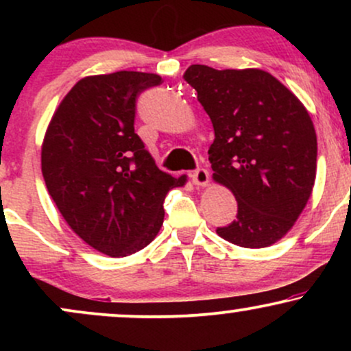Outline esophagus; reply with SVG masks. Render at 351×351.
Listing matches in <instances>:
<instances>
[{
  "label": "esophagus",
  "mask_w": 351,
  "mask_h": 351,
  "mask_svg": "<svg viewBox=\"0 0 351 351\" xmlns=\"http://www.w3.org/2000/svg\"><path fill=\"white\" fill-rule=\"evenodd\" d=\"M191 180L196 186H206L209 183V173L206 168H196V170L191 173Z\"/></svg>",
  "instance_id": "esophagus-1"
}]
</instances>
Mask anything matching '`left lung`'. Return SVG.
<instances>
[{"label":"left lung","mask_w":351,"mask_h":351,"mask_svg":"<svg viewBox=\"0 0 351 351\" xmlns=\"http://www.w3.org/2000/svg\"><path fill=\"white\" fill-rule=\"evenodd\" d=\"M184 80L215 128L213 178L232 191L236 221L216 232L241 247H267L287 234L312 193L317 135L300 100L269 72L195 64Z\"/></svg>","instance_id":"left-lung-1"}]
</instances>
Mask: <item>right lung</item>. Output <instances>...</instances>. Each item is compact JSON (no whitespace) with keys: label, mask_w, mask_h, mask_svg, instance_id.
<instances>
[{"label":"right lung","mask_w":351,"mask_h":351,"mask_svg":"<svg viewBox=\"0 0 351 351\" xmlns=\"http://www.w3.org/2000/svg\"><path fill=\"white\" fill-rule=\"evenodd\" d=\"M162 84L145 72L120 71L79 80L44 136L47 191L72 231L99 252L130 256L163 224V201L186 178L158 170L135 134L136 97Z\"/></svg>","instance_id":"1"}]
</instances>
